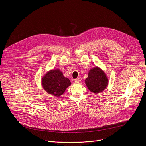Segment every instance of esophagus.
Segmentation results:
<instances>
[{
    "instance_id": "34e87169",
    "label": "esophagus",
    "mask_w": 146,
    "mask_h": 146,
    "mask_svg": "<svg viewBox=\"0 0 146 146\" xmlns=\"http://www.w3.org/2000/svg\"><path fill=\"white\" fill-rule=\"evenodd\" d=\"M80 78H76V79H75V80H74V81L76 82V83H79V82H80Z\"/></svg>"
}]
</instances>
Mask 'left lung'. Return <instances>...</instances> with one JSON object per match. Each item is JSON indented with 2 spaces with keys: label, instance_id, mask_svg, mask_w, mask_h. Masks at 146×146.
Here are the masks:
<instances>
[{
  "label": "left lung",
  "instance_id": "left-lung-1",
  "mask_svg": "<svg viewBox=\"0 0 146 146\" xmlns=\"http://www.w3.org/2000/svg\"><path fill=\"white\" fill-rule=\"evenodd\" d=\"M88 75V77L85 80V84L91 92L98 94L108 87L109 84L108 76L100 68L95 66L91 68Z\"/></svg>",
  "mask_w": 146,
  "mask_h": 146
}]
</instances>
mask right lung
<instances>
[{
	"instance_id": "obj_1",
	"label": "right lung",
	"mask_w": 146,
	"mask_h": 146,
	"mask_svg": "<svg viewBox=\"0 0 146 146\" xmlns=\"http://www.w3.org/2000/svg\"><path fill=\"white\" fill-rule=\"evenodd\" d=\"M70 85L69 79L65 77L59 69L48 71L41 78V86L44 90L55 97L60 96Z\"/></svg>"
}]
</instances>
